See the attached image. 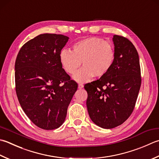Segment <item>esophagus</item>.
<instances>
[{
    "label": "esophagus",
    "instance_id": "obj_1",
    "mask_svg": "<svg viewBox=\"0 0 159 159\" xmlns=\"http://www.w3.org/2000/svg\"><path fill=\"white\" fill-rule=\"evenodd\" d=\"M83 83H79V85H78V87H79V89H82L83 88Z\"/></svg>",
    "mask_w": 159,
    "mask_h": 159
}]
</instances>
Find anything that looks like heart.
Listing matches in <instances>:
<instances>
[{
	"mask_svg": "<svg viewBox=\"0 0 159 159\" xmlns=\"http://www.w3.org/2000/svg\"><path fill=\"white\" fill-rule=\"evenodd\" d=\"M73 51L64 49L60 52V61L67 73L74 74L77 81H88L94 76H105L110 71L115 61V50L110 43L98 37L79 40L72 45Z\"/></svg>",
	"mask_w": 159,
	"mask_h": 159,
	"instance_id": "obj_1",
	"label": "heart"
}]
</instances>
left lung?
Segmentation results:
<instances>
[{"label": "left lung", "mask_w": 159, "mask_h": 159, "mask_svg": "<svg viewBox=\"0 0 159 159\" xmlns=\"http://www.w3.org/2000/svg\"><path fill=\"white\" fill-rule=\"evenodd\" d=\"M113 42L116 57L111 69L105 76L84 86L90 119L105 129L119 126L130 116L141 85L139 57L134 45L120 35H114Z\"/></svg>", "instance_id": "left-lung-1"}]
</instances>
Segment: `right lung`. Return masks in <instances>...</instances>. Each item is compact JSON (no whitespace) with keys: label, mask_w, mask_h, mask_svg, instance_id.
<instances>
[{"label":"right lung","mask_w":159,"mask_h":159,"mask_svg":"<svg viewBox=\"0 0 159 159\" xmlns=\"http://www.w3.org/2000/svg\"><path fill=\"white\" fill-rule=\"evenodd\" d=\"M69 37L43 34L22 46L15 62L16 92L24 112L43 129L64 123L78 84L65 72L60 52Z\"/></svg>","instance_id":"right-lung-1"}]
</instances>
